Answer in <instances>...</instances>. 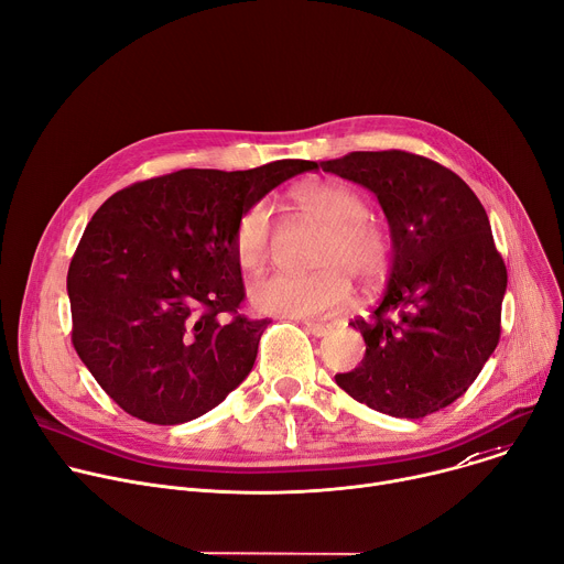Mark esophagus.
<instances>
[{
	"label": "esophagus",
	"instance_id": "1",
	"mask_svg": "<svg viewBox=\"0 0 564 564\" xmlns=\"http://www.w3.org/2000/svg\"><path fill=\"white\" fill-rule=\"evenodd\" d=\"M303 328L308 330V333H313L315 337H324L330 330L328 324H319V322H303Z\"/></svg>",
	"mask_w": 564,
	"mask_h": 564
}]
</instances>
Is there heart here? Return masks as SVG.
Wrapping results in <instances>:
<instances>
[{
	"mask_svg": "<svg viewBox=\"0 0 564 564\" xmlns=\"http://www.w3.org/2000/svg\"><path fill=\"white\" fill-rule=\"evenodd\" d=\"M296 212L322 227L308 274H268L251 281L249 301L256 311L308 319L344 311L352 281L376 285L393 261L391 234L367 212V199L335 180H313L292 191ZM234 253L242 270L256 272L274 253V220L265 202H256L234 229Z\"/></svg>",
	"mask_w": 564,
	"mask_h": 564,
	"instance_id": "1",
	"label": "heart"
}]
</instances>
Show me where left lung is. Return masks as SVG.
<instances>
[{
  "instance_id": "1",
  "label": "left lung",
  "mask_w": 564,
  "mask_h": 564,
  "mask_svg": "<svg viewBox=\"0 0 564 564\" xmlns=\"http://www.w3.org/2000/svg\"><path fill=\"white\" fill-rule=\"evenodd\" d=\"M322 169L373 191L393 240L378 305L350 322L365 360L335 382L395 419L434 414L468 391L501 335L508 274L486 209L456 173L414 152H348Z\"/></svg>"
}]
</instances>
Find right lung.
<instances>
[{"label":"right lung","mask_w":564,"mask_h":564,"mask_svg":"<svg viewBox=\"0 0 564 564\" xmlns=\"http://www.w3.org/2000/svg\"><path fill=\"white\" fill-rule=\"evenodd\" d=\"M313 169L305 160L184 169L100 204L69 263L72 341L123 412L180 425L249 376L270 322L240 313L234 229L251 204Z\"/></svg>","instance_id":"add662e5"}]
</instances>
